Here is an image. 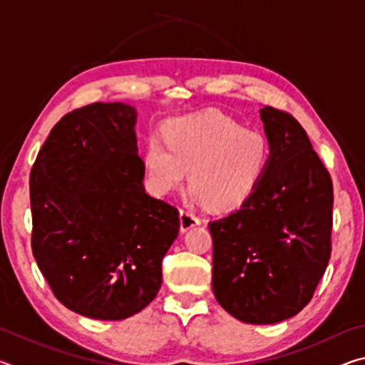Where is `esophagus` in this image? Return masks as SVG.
Listing matches in <instances>:
<instances>
[{
	"mask_svg": "<svg viewBox=\"0 0 365 365\" xmlns=\"http://www.w3.org/2000/svg\"><path fill=\"white\" fill-rule=\"evenodd\" d=\"M200 222H201L200 217H197L193 211H190V209H182L180 211V230L182 232H187L188 228L197 225Z\"/></svg>",
	"mask_w": 365,
	"mask_h": 365,
	"instance_id": "1",
	"label": "esophagus"
}]
</instances>
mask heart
Wrapping results in <instances>:
<instances>
[{
  "instance_id": "heart-1",
  "label": "heart",
  "mask_w": 365,
  "mask_h": 365,
  "mask_svg": "<svg viewBox=\"0 0 365 365\" xmlns=\"http://www.w3.org/2000/svg\"><path fill=\"white\" fill-rule=\"evenodd\" d=\"M164 140H146L143 163L154 191L169 193L183 182L214 209H232L248 200L269 169L272 145L262 132L220 113L170 119Z\"/></svg>"
}]
</instances>
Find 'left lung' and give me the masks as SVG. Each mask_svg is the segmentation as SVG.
<instances>
[{
	"label": "left lung",
	"mask_w": 365,
	"mask_h": 365,
	"mask_svg": "<svg viewBox=\"0 0 365 365\" xmlns=\"http://www.w3.org/2000/svg\"><path fill=\"white\" fill-rule=\"evenodd\" d=\"M272 159L237 211L209 222L215 299L246 324L298 314L331 255L333 185L301 123L287 110L261 109Z\"/></svg>",
	"instance_id": "obj_1"
}]
</instances>
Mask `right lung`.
<instances>
[{"label": "right lung", "instance_id": "right-lung-1", "mask_svg": "<svg viewBox=\"0 0 365 365\" xmlns=\"http://www.w3.org/2000/svg\"><path fill=\"white\" fill-rule=\"evenodd\" d=\"M132 106L93 103L51 128L30 172L32 252L59 302L98 320L145 309L180 230L178 209L146 195Z\"/></svg>", "mask_w": 365, "mask_h": 365}]
</instances>
